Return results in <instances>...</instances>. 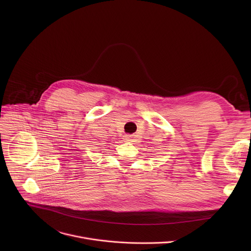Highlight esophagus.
I'll list each match as a JSON object with an SVG mask.
<instances>
[{
    "instance_id": "34e87169",
    "label": "esophagus",
    "mask_w": 251,
    "mask_h": 251,
    "mask_svg": "<svg viewBox=\"0 0 251 251\" xmlns=\"http://www.w3.org/2000/svg\"><path fill=\"white\" fill-rule=\"evenodd\" d=\"M131 138H132V136H131V135H125V136H124V139H125L126 141H130V140H131Z\"/></svg>"
}]
</instances>
